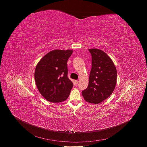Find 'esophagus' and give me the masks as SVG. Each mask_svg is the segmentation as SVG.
I'll return each mask as SVG.
<instances>
[{
    "instance_id": "obj_1",
    "label": "esophagus",
    "mask_w": 147,
    "mask_h": 147,
    "mask_svg": "<svg viewBox=\"0 0 147 147\" xmlns=\"http://www.w3.org/2000/svg\"><path fill=\"white\" fill-rule=\"evenodd\" d=\"M74 82H75L76 84H77L78 83V80H75V81H74Z\"/></svg>"
}]
</instances>
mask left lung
I'll use <instances>...</instances> for the list:
<instances>
[{"mask_svg":"<svg viewBox=\"0 0 147 147\" xmlns=\"http://www.w3.org/2000/svg\"><path fill=\"white\" fill-rule=\"evenodd\" d=\"M92 56L88 87L82 91L87 102L98 104L108 98L113 92L117 79V70L111 57L99 49H88Z\"/></svg>","mask_w":147,"mask_h":147,"instance_id":"8db88e82","label":"left lung"}]
</instances>
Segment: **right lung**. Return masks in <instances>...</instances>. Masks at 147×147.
<instances>
[{"label": "right lung", "instance_id": "obj_1", "mask_svg": "<svg viewBox=\"0 0 147 147\" xmlns=\"http://www.w3.org/2000/svg\"><path fill=\"white\" fill-rule=\"evenodd\" d=\"M73 50H53L42 58L34 77L40 94L48 101L59 103L69 97L73 84L67 77V62Z\"/></svg>", "mask_w": 147, "mask_h": 147}]
</instances>
